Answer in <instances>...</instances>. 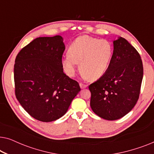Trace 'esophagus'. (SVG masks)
Returning a JSON list of instances; mask_svg holds the SVG:
<instances>
[{
    "label": "esophagus",
    "instance_id": "esophagus-1",
    "mask_svg": "<svg viewBox=\"0 0 154 154\" xmlns=\"http://www.w3.org/2000/svg\"><path fill=\"white\" fill-rule=\"evenodd\" d=\"M80 87H81V89H83V88H87V87H88V85H86V84H83V83H80Z\"/></svg>",
    "mask_w": 154,
    "mask_h": 154
}]
</instances>
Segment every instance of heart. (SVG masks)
Here are the masks:
<instances>
[{"label":"heart","instance_id":"b5f03b06","mask_svg":"<svg viewBox=\"0 0 154 154\" xmlns=\"http://www.w3.org/2000/svg\"><path fill=\"white\" fill-rule=\"evenodd\" d=\"M69 54L62 60L65 72L73 76L77 71L78 63L83 75L91 81L100 79L109 68L113 54L110 42L87 35H81L69 45Z\"/></svg>","mask_w":154,"mask_h":154}]
</instances>
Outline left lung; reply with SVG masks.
I'll return each instance as SVG.
<instances>
[{
	"mask_svg": "<svg viewBox=\"0 0 154 154\" xmlns=\"http://www.w3.org/2000/svg\"><path fill=\"white\" fill-rule=\"evenodd\" d=\"M113 53L106 73L89 85L90 106L102 119L114 121L133 109L143 79L140 54L124 38L113 41Z\"/></svg>",
	"mask_w": 154,
	"mask_h": 154,
	"instance_id": "1",
	"label": "left lung"
}]
</instances>
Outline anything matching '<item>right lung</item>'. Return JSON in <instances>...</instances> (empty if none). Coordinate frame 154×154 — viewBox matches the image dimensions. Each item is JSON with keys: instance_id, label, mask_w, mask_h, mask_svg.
I'll list each match as a JSON object with an SVG mask.
<instances>
[{"instance_id": "right-lung-1", "label": "right lung", "mask_w": 154, "mask_h": 154, "mask_svg": "<svg viewBox=\"0 0 154 154\" xmlns=\"http://www.w3.org/2000/svg\"><path fill=\"white\" fill-rule=\"evenodd\" d=\"M65 45L60 35L39 37L20 50L15 59V96L31 116L51 122L66 113L80 90L62 64Z\"/></svg>"}]
</instances>
